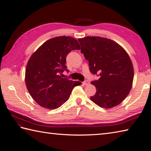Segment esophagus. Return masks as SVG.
<instances>
[{
  "mask_svg": "<svg viewBox=\"0 0 151 151\" xmlns=\"http://www.w3.org/2000/svg\"><path fill=\"white\" fill-rule=\"evenodd\" d=\"M89 84V81H88V80H86V81H84V82H83V84H84V85H85V86L88 85Z\"/></svg>",
  "mask_w": 151,
  "mask_h": 151,
  "instance_id": "1",
  "label": "esophagus"
}]
</instances>
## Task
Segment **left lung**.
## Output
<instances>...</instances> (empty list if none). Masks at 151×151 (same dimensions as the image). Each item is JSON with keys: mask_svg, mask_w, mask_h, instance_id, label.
<instances>
[{"mask_svg": "<svg viewBox=\"0 0 151 151\" xmlns=\"http://www.w3.org/2000/svg\"><path fill=\"white\" fill-rule=\"evenodd\" d=\"M78 41L90 72L99 76L98 80L91 82L96 93L91 99L104 108L117 106L129 94L133 83L134 68L129 55L109 39L87 36Z\"/></svg>", "mask_w": 151, "mask_h": 151, "instance_id": "left-lung-1", "label": "left lung"}]
</instances>
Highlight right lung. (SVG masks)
<instances>
[{
    "mask_svg": "<svg viewBox=\"0 0 151 151\" xmlns=\"http://www.w3.org/2000/svg\"><path fill=\"white\" fill-rule=\"evenodd\" d=\"M74 50H80L76 39L58 36L45 42L30 57L25 83L32 98L41 106L50 109L59 108L69 98L74 87L81 84L60 75L64 70L68 72L66 57Z\"/></svg>",
    "mask_w": 151,
    "mask_h": 151,
    "instance_id": "1",
    "label": "right lung"
}]
</instances>
